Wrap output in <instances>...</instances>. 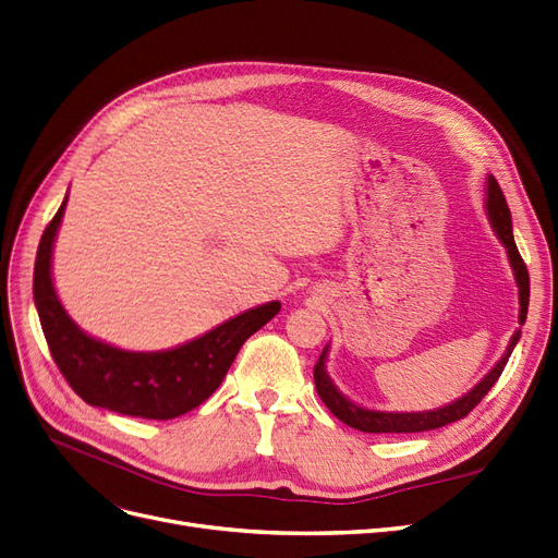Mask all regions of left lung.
I'll list each match as a JSON object with an SVG mask.
<instances>
[{
	"label": "left lung",
	"instance_id": "obj_1",
	"mask_svg": "<svg viewBox=\"0 0 558 558\" xmlns=\"http://www.w3.org/2000/svg\"><path fill=\"white\" fill-rule=\"evenodd\" d=\"M488 216L490 223L497 232V236L501 239V244L508 251V259H511V266L515 271V280L520 287V324L526 322V310H529V271L526 264L520 257V251L515 246L513 239V226H511V209L506 205L504 193L497 184V180L490 175L488 178ZM520 339V330L511 337V344H508L504 357L493 367V372L483 378L472 392H468L465 397H460L458 401L438 408V410H428V413H378V410H367L360 408L355 403H351L344 395L337 392V387L332 385V380L326 374V349L322 351L317 365H314V385H317V392L322 397V401L326 403V408L330 413L339 420L349 424L351 428L365 430V433H422V430H433L447 426L451 422H458L468 417L472 410L481 403V399L490 392V387L499 380L508 357H511L515 344Z\"/></svg>",
	"mask_w": 558,
	"mask_h": 558
}]
</instances>
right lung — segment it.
<instances>
[{
  "label": "right lung",
  "mask_w": 558,
  "mask_h": 558,
  "mask_svg": "<svg viewBox=\"0 0 558 558\" xmlns=\"http://www.w3.org/2000/svg\"><path fill=\"white\" fill-rule=\"evenodd\" d=\"M63 209L65 201L40 236L34 301L47 347L68 385L88 405L143 420H175L207 401L241 344L276 317L280 303L248 310L193 342L161 353H132L98 342L72 324L52 284V244Z\"/></svg>",
  "instance_id": "right-lung-1"
}]
</instances>
